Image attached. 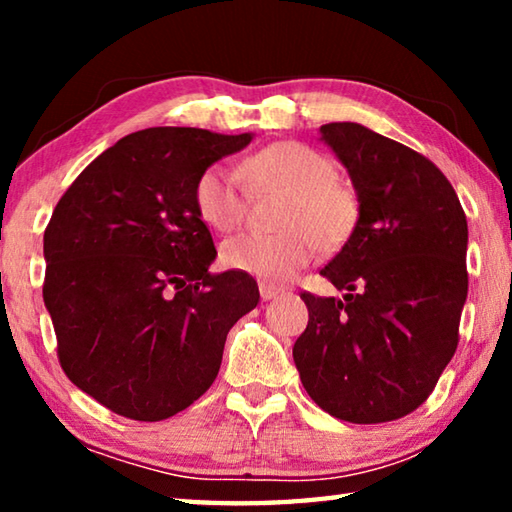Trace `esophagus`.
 <instances>
[{
    "instance_id": "esophagus-1",
    "label": "esophagus",
    "mask_w": 512,
    "mask_h": 512,
    "mask_svg": "<svg viewBox=\"0 0 512 512\" xmlns=\"http://www.w3.org/2000/svg\"><path fill=\"white\" fill-rule=\"evenodd\" d=\"M259 296H262V300H273L280 296V289L273 287V284H268V282H262L259 284Z\"/></svg>"
}]
</instances>
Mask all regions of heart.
<instances>
[{"mask_svg": "<svg viewBox=\"0 0 512 512\" xmlns=\"http://www.w3.org/2000/svg\"><path fill=\"white\" fill-rule=\"evenodd\" d=\"M248 187L257 194L280 192L275 235L241 232L223 241L221 262L232 271L264 282H289L309 264L316 248L336 250L352 237L361 216L352 185L336 178V164L302 142H277L241 164ZM194 207L210 228L228 232L246 214V192L235 171L210 164L194 183Z\"/></svg>", "mask_w": 512, "mask_h": 512, "instance_id": "obj_1", "label": "heart"}]
</instances>
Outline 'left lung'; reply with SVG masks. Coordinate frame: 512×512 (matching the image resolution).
Returning <instances> with one entry per match:
<instances>
[{"instance_id": "obj_1", "label": "left lung", "mask_w": 512, "mask_h": 512, "mask_svg": "<svg viewBox=\"0 0 512 512\" xmlns=\"http://www.w3.org/2000/svg\"><path fill=\"white\" fill-rule=\"evenodd\" d=\"M357 189L361 216L323 271L343 300L300 293L293 345L302 386L354 424L404 418L452 361L467 298V219L454 187L418 151L352 121L320 126Z\"/></svg>"}]
</instances>
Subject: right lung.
I'll return each mask as SVG.
<instances>
[{"instance_id":"right-lung-1","label":"right lung","mask_w":512,"mask_h":512,"mask_svg":"<svg viewBox=\"0 0 512 512\" xmlns=\"http://www.w3.org/2000/svg\"><path fill=\"white\" fill-rule=\"evenodd\" d=\"M253 135L146 128L103 151L45 230L42 298L72 384L112 413L167 420L219 375L230 327L257 307L248 273H210L194 183Z\"/></svg>"}]
</instances>
